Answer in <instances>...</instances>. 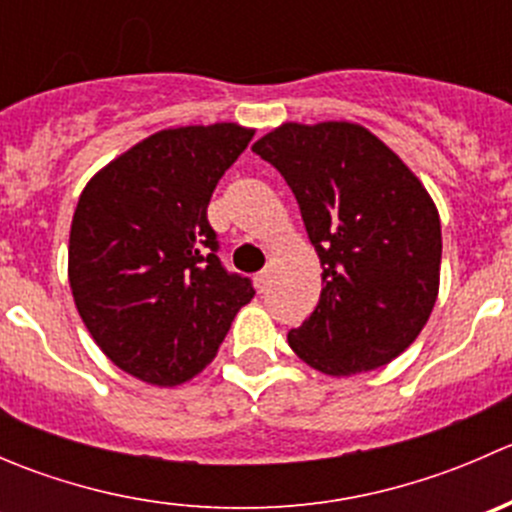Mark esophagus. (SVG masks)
Masks as SVG:
<instances>
[{
  "label": "esophagus",
  "mask_w": 512,
  "mask_h": 512,
  "mask_svg": "<svg viewBox=\"0 0 512 512\" xmlns=\"http://www.w3.org/2000/svg\"><path fill=\"white\" fill-rule=\"evenodd\" d=\"M267 282H270V270L257 272V275H255V285H257V289H260V292H265Z\"/></svg>",
  "instance_id": "34e87169"
}]
</instances>
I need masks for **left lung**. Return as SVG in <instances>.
Wrapping results in <instances>:
<instances>
[{"label":"left lung","instance_id":"1","mask_svg":"<svg viewBox=\"0 0 512 512\" xmlns=\"http://www.w3.org/2000/svg\"><path fill=\"white\" fill-rule=\"evenodd\" d=\"M252 151L292 188L322 262V294L292 352L329 376L379 369L426 327L441 277V220L431 195L359 123H282Z\"/></svg>","mask_w":512,"mask_h":512}]
</instances>
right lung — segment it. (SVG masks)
<instances>
[{
    "mask_svg": "<svg viewBox=\"0 0 512 512\" xmlns=\"http://www.w3.org/2000/svg\"><path fill=\"white\" fill-rule=\"evenodd\" d=\"M255 131L153 133L86 183L71 220L69 285L101 352L153 386L193 379L255 289L218 257L208 203Z\"/></svg>",
    "mask_w": 512,
    "mask_h": 512,
    "instance_id": "add662e5",
    "label": "right lung"
}]
</instances>
